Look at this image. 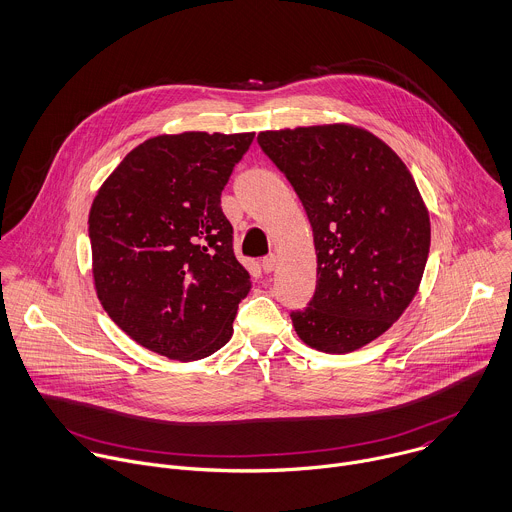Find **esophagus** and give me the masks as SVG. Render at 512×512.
Listing matches in <instances>:
<instances>
[{"instance_id":"obj_1","label":"esophagus","mask_w":512,"mask_h":512,"mask_svg":"<svg viewBox=\"0 0 512 512\" xmlns=\"http://www.w3.org/2000/svg\"><path fill=\"white\" fill-rule=\"evenodd\" d=\"M276 268V256L274 254H268L262 258V270L264 272H272Z\"/></svg>"}]
</instances>
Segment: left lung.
Masks as SVG:
<instances>
[{"mask_svg":"<svg viewBox=\"0 0 512 512\" xmlns=\"http://www.w3.org/2000/svg\"><path fill=\"white\" fill-rule=\"evenodd\" d=\"M258 145L313 226L317 290L290 313L296 335L323 353L361 349L403 315L428 262L430 216L410 169L345 123L262 131Z\"/></svg>","mask_w":512,"mask_h":512,"instance_id":"obj_1","label":"left lung"}]
</instances>
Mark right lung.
I'll return each instance as SVG.
<instances>
[{"instance_id":"add662e5","label":"right lung","mask_w":512,"mask_h":512,"mask_svg":"<svg viewBox=\"0 0 512 512\" xmlns=\"http://www.w3.org/2000/svg\"><path fill=\"white\" fill-rule=\"evenodd\" d=\"M254 133L159 135L135 147L88 214L96 296L139 345L175 361L222 349L248 270L234 256L222 189Z\"/></svg>"}]
</instances>
